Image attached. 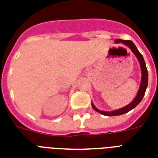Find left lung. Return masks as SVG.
I'll list each match as a JSON object with an SVG mask.
<instances>
[{
  "label": "left lung",
  "instance_id": "1",
  "mask_svg": "<svg viewBox=\"0 0 158 158\" xmlns=\"http://www.w3.org/2000/svg\"><path fill=\"white\" fill-rule=\"evenodd\" d=\"M115 43H123L125 45H127L129 48L131 49L134 54L136 56V57L139 60V61L140 63V65H141V69H142V79H141V84H140L139 90L138 92L137 96L135 97V98L133 100L132 102H130L129 105H127L125 107L121 108V109H119V110H113V111H102V110H98V108H96L94 106V104H92V106L94 108V110L98 111V113L102 114V115H107V116H115V115H122V114H125V113L130 111V110H132L140 102L142 101L143 98L144 96L145 92H146V89L148 87V69L147 67H146V64H145V61L143 60V57L142 54L138 51L137 48L135 47V45L134 44L132 41L130 40H121V39H116L115 40Z\"/></svg>",
  "mask_w": 158,
  "mask_h": 158
}]
</instances>
